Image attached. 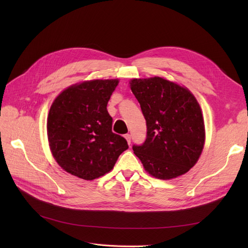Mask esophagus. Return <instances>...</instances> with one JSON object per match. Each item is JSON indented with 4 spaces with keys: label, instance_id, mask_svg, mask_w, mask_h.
Returning <instances> with one entry per match:
<instances>
[{
    "label": "esophagus",
    "instance_id": "esophagus-1",
    "mask_svg": "<svg viewBox=\"0 0 248 248\" xmlns=\"http://www.w3.org/2000/svg\"><path fill=\"white\" fill-rule=\"evenodd\" d=\"M125 139H126V140H127V142H128V144L130 145V142H131V136L129 133H127V134H125Z\"/></svg>",
    "mask_w": 248,
    "mask_h": 248
}]
</instances>
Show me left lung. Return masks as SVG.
I'll return each instance as SVG.
<instances>
[{"label": "left lung", "instance_id": "left-lung-1", "mask_svg": "<svg viewBox=\"0 0 248 248\" xmlns=\"http://www.w3.org/2000/svg\"><path fill=\"white\" fill-rule=\"evenodd\" d=\"M131 91L146 119L147 137L133 152L155 178L170 180L197 163L205 142L200 104L186 88L162 78H134Z\"/></svg>", "mask_w": 248, "mask_h": 248}]
</instances>
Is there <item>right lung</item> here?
<instances>
[{"mask_svg": "<svg viewBox=\"0 0 248 248\" xmlns=\"http://www.w3.org/2000/svg\"><path fill=\"white\" fill-rule=\"evenodd\" d=\"M118 79H94L74 85L52 102L47 117L50 151L59 166L84 180L99 178L111 170L126 140L111 131L107 109Z\"/></svg>", "mask_w": 248, "mask_h": 248, "instance_id": "right-lung-1", "label": "right lung"}]
</instances>
